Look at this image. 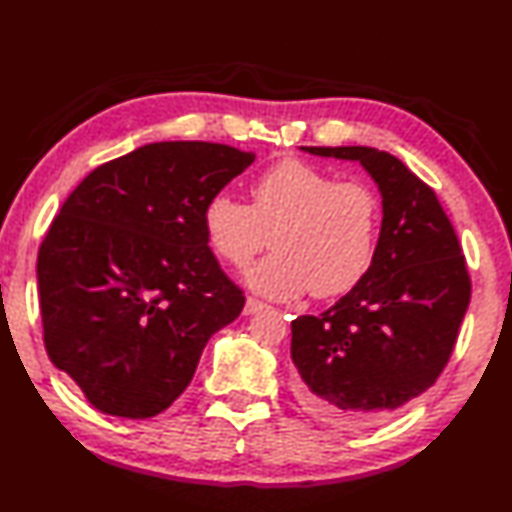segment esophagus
<instances>
[{"label":"esophagus","mask_w":512,"mask_h":512,"mask_svg":"<svg viewBox=\"0 0 512 512\" xmlns=\"http://www.w3.org/2000/svg\"><path fill=\"white\" fill-rule=\"evenodd\" d=\"M265 308H267V304H265V302H260V299L249 297L247 302H245L243 313H245V315H256V313H260V310H265Z\"/></svg>","instance_id":"obj_1"}]
</instances>
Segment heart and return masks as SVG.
<instances>
[{"mask_svg": "<svg viewBox=\"0 0 512 512\" xmlns=\"http://www.w3.org/2000/svg\"><path fill=\"white\" fill-rule=\"evenodd\" d=\"M204 234L215 254L236 269L273 245L247 273L249 289L295 299L310 289L326 299L360 284L376 256L380 202L369 186L336 182L310 162L286 158L252 184V206L215 193L204 206Z\"/></svg>", "mask_w": 512, "mask_h": 512, "instance_id": "heart-1", "label": "heart"}]
</instances>
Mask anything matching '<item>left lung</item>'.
Listing matches in <instances>:
<instances>
[{"mask_svg": "<svg viewBox=\"0 0 512 512\" xmlns=\"http://www.w3.org/2000/svg\"><path fill=\"white\" fill-rule=\"evenodd\" d=\"M358 160L382 195L367 276L319 317L291 321L295 397L308 415L360 428L428 391L450 360L471 299L452 221L430 186L376 147H302Z\"/></svg>", "mask_w": 512, "mask_h": 512, "instance_id": "obj_1", "label": "left lung"}]
</instances>
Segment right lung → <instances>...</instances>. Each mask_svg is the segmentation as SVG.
<instances>
[{
	"instance_id": "obj_1",
	"label": "right lung",
	"mask_w": 512,
	"mask_h": 512,
	"mask_svg": "<svg viewBox=\"0 0 512 512\" xmlns=\"http://www.w3.org/2000/svg\"><path fill=\"white\" fill-rule=\"evenodd\" d=\"M204 141L149 143L65 199L36 260L49 360L97 410L147 419L193 380L245 295L219 267L204 206L254 162Z\"/></svg>"
}]
</instances>
